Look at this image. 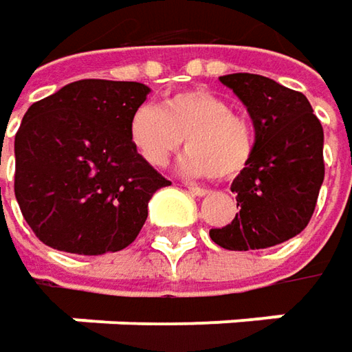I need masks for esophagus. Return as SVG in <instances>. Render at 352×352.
<instances>
[{
  "label": "esophagus",
  "instance_id": "obj_1",
  "mask_svg": "<svg viewBox=\"0 0 352 352\" xmlns=\"http://www.w3.org/2000/svg\"><path fill=\"white\" fill-rule=\"evenodd\" d=\"M187 189H189V192H191V195H195V197H206V195H210V191H208V189H203V187H195V185H189Z\"/></svg>",
  "mask_w": 352,
  "mask_h": 352
}]
</instances>
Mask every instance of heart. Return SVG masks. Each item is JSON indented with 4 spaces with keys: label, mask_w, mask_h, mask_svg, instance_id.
Here are the masks:
<instances>
[{
    "label": "heart",
    "mask_w": 352,
    "mask_h": 352,
    "mask_svg": "<svg viewBox=\"0 0 352 352\" xmlns=\"http://www.w3.org/2000/svg\"><path fill=\"white\" fill-rule=\"evenodd\" d=\"M130 144L149 167H165L179 151L181 169L189 175L234 179L254 157V131L244 116L230 112L219 94L206 88H187L167 96L160 108L144 104L130 118Z\"/></svg>",
    "instance_id": "b5f03b06"
}]
</instances>
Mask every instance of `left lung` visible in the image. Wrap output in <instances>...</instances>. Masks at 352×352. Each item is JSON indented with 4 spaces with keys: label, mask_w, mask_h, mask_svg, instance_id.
I'll use <instances>...</instances> for the list:
<instances>
[{
    "label": "left lung",
    "mask_w": 352,
    "mask_h": 352,
    "mask_svg": "<svg viewBox=\"0 0 352 352\" xmlns=\"http://www.w3.org/2000/svg\"><path fill=\"white\" fill-rule=\"evenodd\" d=\"M246 106L256 131L250 165L232 181L234 221L210 228L226 250H260L282 244L311 221L325 177L323 128L309 100L276 80L236 72L221 76Z\"/></svg>",
    "instance_id": "obj_1"
}]
</instances>
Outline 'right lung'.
Here are the masks:
<instances>
[{
    "label": "right lung",
    "instance_id": "1",
    "mask_svg": "<svg viewBox=\"0 0 352 352\" xmlns=\"http://www.w3.org/2000/svg\"><path fill=\"white\" fill-rule=\"evenodd\" d=\"M147 94L142 82L86 78L29 106L15 133V199L41 242L98 256L140 234L149 199L171 185L130 144Z\"/></svg>",
    "mask_w": 352,
    "mask_h": 352
}]
</instances>
